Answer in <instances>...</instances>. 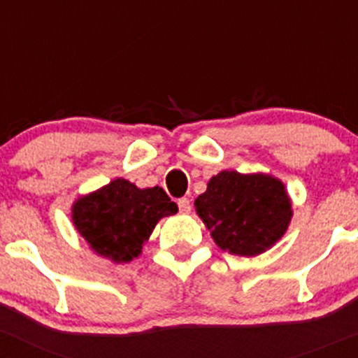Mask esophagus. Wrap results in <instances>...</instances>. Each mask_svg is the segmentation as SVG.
I'll return each instance as SVG.
<instances>
[{
  "mask_svg": "<svg viewBox=\"0 0 358 358\" xmlns=\"http://www.w3.org/2000/svg\"><path fill=\"white\" fill-rule=\"evenodd\" d=\"M178 209H180V213H182V214H189L192 210V204H190L189 199H187V197L178 199Z\"/></svg>",
  "mask_w": 358,
  "mask_h": 358,
  "instance_id": "esophagus-1",
  "label": "esophagus"
}]
</instances>
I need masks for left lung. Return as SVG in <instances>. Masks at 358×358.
<instances>
[{"instance_id": "left-lung-1", "label": "left lung", "mask_w": 358, "mask_h": 358, "mask_svg": "<svg viewBox=\"0 0 358 358\" xmlns=\"http://www.w3.org/2000/svg\"><path fill=\"white\" fill-rule=\"evenodd\" d=\"M194 206L217 247L243 257L273 247L293 214L283 183L264 173H217Z\"/></svg>"}]
</instances>
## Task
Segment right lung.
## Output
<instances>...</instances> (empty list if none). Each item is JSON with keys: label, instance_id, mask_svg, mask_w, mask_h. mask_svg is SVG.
I'll return each mask as SVG.
<instances>
[{"label": "right lung", "instance_id": "1", "mask_svg": "<svg viewBox=\"0 0 358 358\" xmlns=\"http://www.w3.org/2000/svg\"><path fill=\"white\" fill-rule=\"evenodd\" d=\"M176 210L161 187L137 189L129 180L116 178L77 199L71 220L96 254L113 262H130L141 255L157 221Z\"/></svg>", "mask_w": 358, "mask_h": 358}]
</instances>
